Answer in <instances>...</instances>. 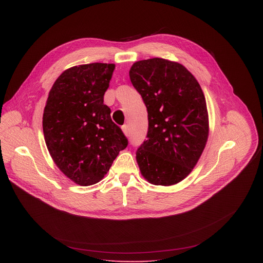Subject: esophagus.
Listing matches in <instances>:
<instances>
[{
	"instance_id": "1",
	"label": "esophagus",
	"mask_w": 263,
	"mask_h": 263,
	"mask_svg": "<svg viewBox=\"0 0 263 263\" xmlns=\"http://www.w3.org/2000/svg\"><path fill=\"white\" fill-rule=\"evenodd\" d=\"M122 131L127 136L130 135V130H129V127L127 126V124H124V126H122Z\"/></svg>"
}]
</instances>
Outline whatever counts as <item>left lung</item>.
I'll list each match as a JSON object with an SVG mask.
<instances>
[{
  "label": "left lung",
  "instance_id": "left-lung-1",
  "mask_svg": "<svg viewBox=\"0 0 263 263\" xmlns=\"http://www.w3.org/2000/svg\"><path fill=\"white\" fill-rule=\"evenodd\" d=\"M129 76L148 112L147 140L136 150L141 173L156 185L180 182L208 140V110L199 83L181 64L158 58L134 63Z\"/></svg>",
  "mask_w": 263,
  "mask_h": 263
}]
</instances>
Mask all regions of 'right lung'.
I'll return each mask as SVG.
<instances>
[{
    "instance_id": "add662e5",
    "label": "right lung",
    "mask_w": 263,
    "mask_h": 263,
    "mask_svg": "<svg viewBox=\"0 0 263 263\" xmlns=\"http://www.w3.org/2000/svg\"><path fill=\"white\" fill-rule=\"evenodd\" d=\"M114 64L92 63L65 70L49 92L43 128L58 167L77 184L99 182L128 139L103 103Z\"/></svg>"
}]
</instances>
